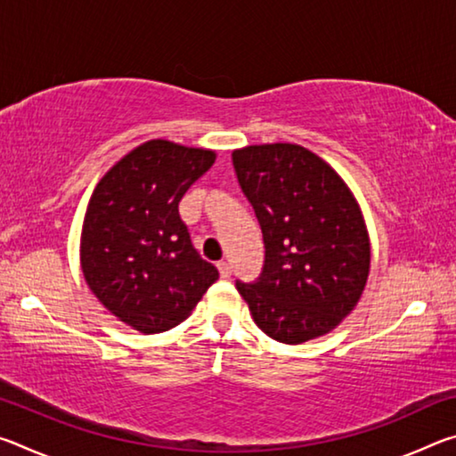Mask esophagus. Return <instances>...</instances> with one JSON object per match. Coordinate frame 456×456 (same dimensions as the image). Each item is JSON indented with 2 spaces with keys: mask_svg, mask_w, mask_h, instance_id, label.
Wrapping results in <instances>:
<instances>
[{
  "mask_svg": "<svg viewBox=\"0 0 456 456\" xmlns=\"http://www.w3.org/2000/svg\"><path fill=\"white\" fill-rule=\"evenodd\" d=\"M217 269H219V275L223 277V280H229V277H231V265L227 264V261H219Z\"/></svg>",
  "mask_w": 456,
  "mask_h": 456,
  "instance_id": "1",
  "label": "esophagus"
}]
</instances>
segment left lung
<instances>
[{
  "label": "left lung",
  "mask_w": 456,
  "mask_h": 456,
  "mask_svg": "<svg viewBox=\"0 0 456 456\" xmlns=\"http://www.w3.org/2000/svg\"><path fill=\"white\" fill-rule=\"evenodd\" d=\"M233 167L265 243L264 272L237 281L261 331L302 344L334 330L364 291L370 237L348 184L299 144L233 151Z\"/></svg>",
  "instance_id": "obj_1"
}]
</instances>
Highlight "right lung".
<instances>
[{"instance_id": "obj_1", "label": "right lung", "mask_w": 456, "mask_h": 456, "mask_svg": "<svg viewBox=\"0 0 456 456\" xmlns=\"http://www.w3.org/2000/svg\"><path fill=\"white\" fill-rule=\"evenodd\" d=\"M213 151L149 141L125 154L92 192L80 239L82 273L108 312L142 334L187 320L217 281L179 215Z\"/></svg>"}]
</instances>
